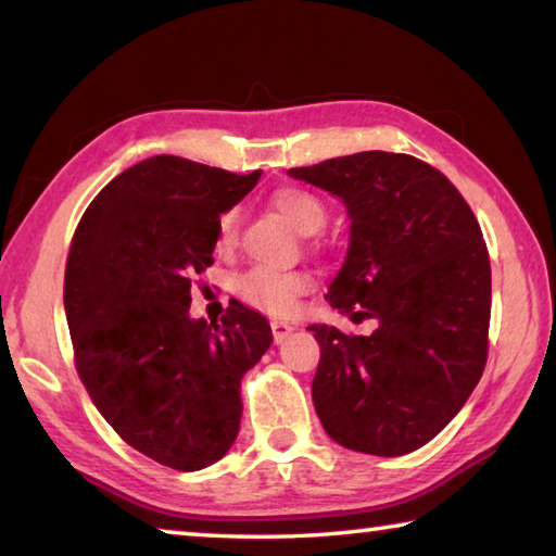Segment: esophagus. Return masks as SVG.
Returning <instances> with one entry per match:
<instances>
[{
  "mask_svg": "<svg viewBox=\"0 0 556 556\" xmlns=\"http://www.w3.org/2000/svg\"><path fill=\"white\" fill-rule=\"evenodd\" d=\"M296 326H291V324H285V321H271V336H275V343H281L285 341V338L294 331Z\"/></svg>",
  "mask_w": 556,
  "mask_h": 556,
  "instance_id": "34e87169",
  "label": "esophagus"
}]
</instances>
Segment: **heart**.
<instances>
[{"label": "heart", "mask_w": 556, "mask_h": 556, "mask_svg": "<svg viewBox=\"0 0 556 556\" xmlns=\"http://www.w3.org/2000/svg\"><path fill=\"white\" fill-rule=\"evenodd\" d=\"M271 208L285 218L291 228L312 235L324 228L328 218L326 203L316 193L299 186H281L269 195ZM238 211L230 208L220 213L215 225V248L220 252H230L238 244ZM312 287V277L301 269H271V267H252L235 279V294L244 304L260 312L285 316L294 308L296 299L304 296Z\"/></svg>", "instance_id": "1"}]
</instances>
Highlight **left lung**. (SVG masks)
Listing matches in <instances>:
<instances>
[{
    "label": "left lung",
    "instance_id": "1",
    "mask_svg": "<svg viewBox=\"0 0 556 556\" xmlns=\"http://www.w3.org/2000/svg\"><path fill=\"white\" fill-rule=\"evenodd\" d=\"M343 199L351 244L328 304L370 336L312 326L321 361L312 397L326 434L372 456L434 439L481 380L491 260L458 188L417 156L361 152L289 168Z\"/></svg>",
    "mask_w": 556,
    "mask_h": 556
}]
</instances>
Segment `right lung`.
<instances>
[{
	"mask_svg": "<svg viewBox=\"0 0 556 556\" xmlns=\"http://www.w3.org/2000/svg\"><path fill=\"white\" fill-rule=\"evenodd\" d=\"M260 174L144 159L102 188L73 235L63 304L75 370L108 425L168 468L225 456L240 429L242 375L271 345L267 318L238 299L220 324L188 316L220 213Z\"/></svg>",
	"mask_w": 556,
	"mask_h": 556,
	"instance_id": "add662e5",
	"label": "right lung"
}]
</instances>
